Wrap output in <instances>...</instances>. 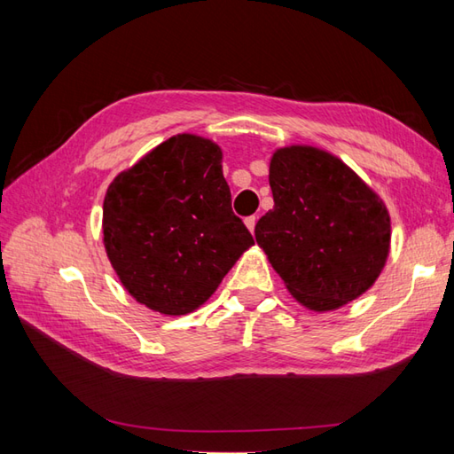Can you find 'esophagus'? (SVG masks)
<instances>
[{
    "instance_id": "esophagus-1",
    "label": "esophagus",
    "mask_w": 454,
    "mask_h": 454,
    "mask_svg": "<svg viewBox=\"0 0 454 454\" xmlns=\"http://www.w3.org/2000/svg\"><path fill=\"white\" fill-rule=\"evenodd\" d=\"M255 224H257V218L255 216L246 218V226L249 228V232H252V234H254V230H255Z\"/></svg>"
}]
</instances>
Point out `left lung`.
Here are the masks:
<instances>
[{
  "mask_svg": "<svg viewBox=\"0 0 454 454\" xmlns=\"http://www.w3.org/2000/svg\"><path fill=\"white\" fill-rule=\"evenodd\" d=\"M275 207L257 246L298 304L333 312L364 294L390 254V215L372 187L332 152L291 144L269 161Z\"/></svg>",
  "mask_w": 454,
  "mask_h": 454,
  "instance_id": "obj_1",
  "label": "left lung"
}]
</instances>
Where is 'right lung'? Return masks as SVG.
Returning <instances> with one entry per match:
<instances>
[{"mask_svg": "<svg viewBox=\"0 0 454 454\" xmlns=\"http://www.w3.org/2000/svg\"><path fill=\"white\" fill-rule=\"evenodd\" d=\"M255 242L232 212L222 148L176 134L111 181L103 246L119 281L153 312L185 316Z\"/></svg>", "mask_w": 454, "mask_h": 454, "instance_id": "add662e5", "label": "right lung"}]
</instances>
